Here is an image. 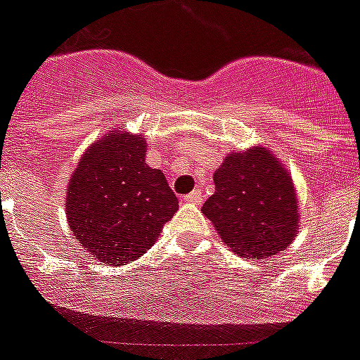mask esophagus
<instances>
[{
	"instance_id": "1",
	"label": "esophagus",
	"mask_w": 360,
	"mask_h": 360,
	"mask_svg": "<svg viewBox=\"0 0 360 360\" xmlns=\"http://www.w3.org/2000/svg\"><path fill=\"white\" fill-rule=\"evenodd\" d=\"M186 202L187 204H200L202 202V191L200 189H195L189 195H186Z\"/></svg>"
}]
</instances>
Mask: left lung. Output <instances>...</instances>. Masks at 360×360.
Segmentation results:
<instances>
[{
	"label": "left lung",
	"mask_w": 360,
	"mask_h": 360,
	"mask_svg": "<svg viewBox=\"0 0 360 360\" xmlns=\"http://www.w3.org/2000/svg\"><path fill=\"white\" fill-rule=\"evenodd\" d=\"M213 182L202 213L231 252L266 259L292 245L300 224L296 187L272 150L255 145L226 154Z\"/></svg>",
	"instance_id": "obj_1"
}]
</instances>
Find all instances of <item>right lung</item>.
I'll use <instances>...</instances> for the list:
<instances>
[{
	"mask_svg": "<svg viewBox=\"0 0 360 360\" xmlns=\"http://www.w3.org/2000/svg\"><path fill=\"white\" fill-rule=\"evenodd\" d=\"M147 141L108 130L80 156L66 189V217L80 248L106 265L138 259L156 243L178 200L160 169L145 163Z\"/></svg>",
	"mask_w": 360,
	"mask_h": 360,
	"instance_id": "add662e5",
	"label": "right lung"
}]
</instances>
